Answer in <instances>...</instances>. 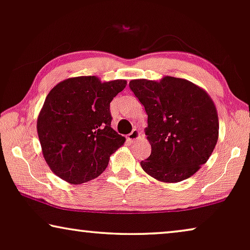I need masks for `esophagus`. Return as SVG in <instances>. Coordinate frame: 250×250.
Listing matches in <instances>:
<instances>
[{
  "label": "esophagus",
  "instance_id": "esophagus-1",
  "mask_svg": "<svg viewBox=\"0 0 250 250\" xmlns=\"http://www.w3.org/2000/svg\"><path fill=\"white\" fill-rule=\"evenodd\" d=\"M139 137H140V132L138 131V130L135 129V130H132V131L129 133L128 137H126V140H128L129 143H133V141L137 140Z\"/></svg>",
  "mask_w": 250,
  "mask_h": 250
}]
</instances>
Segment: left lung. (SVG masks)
<instances>
[{
    "label": "left lung",
    "mask_w": 250,
    "mask_h": 250,
    "mask_svg": "<svg viewBox=\"0 0 250 250\" xmlns=\"http://www.w3.org/2000/svg\"><path fill=\"white\" fill-rule=\"evenodd\" d=\"M129 87L148 115L151 154L140 163L156 180L175 183L191 177L217 145L218 113L208 93L172 76L161 82L133 80Z\"/></svg>",
    "instance_id": "1"
}]
</instances>
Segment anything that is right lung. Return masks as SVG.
Masks as SVG:
<instances>
[{"mask_svg": "<svg viewBox=\"0 0 250 250\" xmlns=\"http://www.w3.org/2000/svg\"><path fill=\"white\" fill-rule=\"evenodd\" d=\"M126 82L95 76L68 78L44 100L37 130L43 157L66 182L82 184L101 175L125 138L111 128L110 103Z\"/></svg>", "mask_w": 250, "mask_h": 250, "instance_id": "right-lung-1", "label": "right lung"}]
</instances>
